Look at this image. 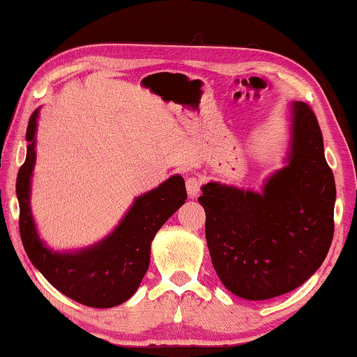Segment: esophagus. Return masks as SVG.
<instances>
[{
  "mask_svg": "<svg viewBox=\"0 0 357 357\" xmlns=\"http://www.w3.org/2000/svg\"><path fill=\"white\" fill-rule=\"evenodd\" d=\"M185 185H187V193L190 198H197L198 193H199V188H202V180H199L198 177H188L187 182H185Z\"/></svg>",
  "mask_w": 357,
  "mask_h": 357,
  "instance_id": "esophagus-1",
  "label": "esophagus"
}]
</instances>
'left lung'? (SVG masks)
<instances>
[{
  "mask_svg": "<svg viewBox=\"0 0 357 357\" xmlns=\"http://www.w3.org/2000/svg\"><path fill=\"white\" fill-rule=\"evenodd\" d=\"M287 162L261 192L203 185L206 242L214 270L232 294L266 301L309 280L333 238L335 177L325 160L317 116L305 102L291 104Z\"/></svg>",
  "mask_w": 357,
  "mask_h": 357,
  "instance_id": "8db88e82",
  "label": "left lung"
}]
</instances>
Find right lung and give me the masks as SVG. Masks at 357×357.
Here are the masks:
<instances>
[{
	"mask_svg": "<svg viewBox=\"0 0 357 357\" xmlns=\"http://www.w3.org/2000/svg\"><path fill=\"white\" fill-rule=\"evenodd\" d=\"M38 109L29 119L27 155L16 180L19 231L32 265L70 299L96 309L123 304L135 294L149 268L151 242L187 199L180 175L135 199L112 234L76 252H53L38 237L31 211V178L36 164Z\"/></svg>",
	"mask_w": 357,
	"mask_h": 357,
	"instance_id": "1",
	"label": "right lung"
}]
</instances>
